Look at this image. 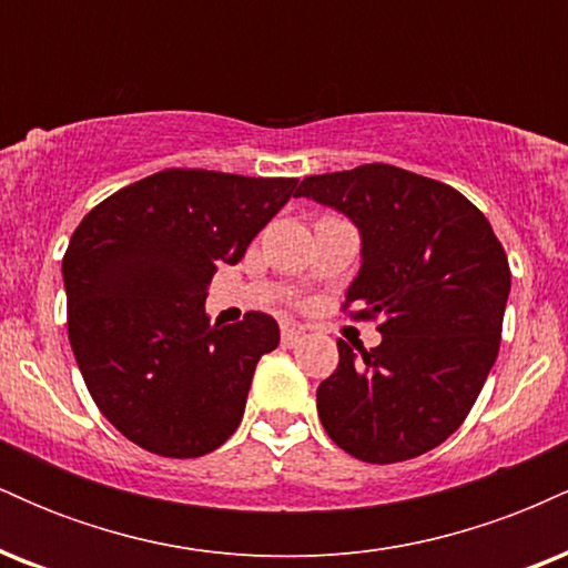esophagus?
<instances>
[{
    "label": "esophagus",
    "instance_id": "obj_1",
    "mask_svg": "<svg viewBox=\"0 0 568 568\" xmlns=\"http://www.w3.org/2000/svg\"><path fill=\"white\" fill-rule=\"evenodd\" d=\"M302 336H304V325H298V323L280 325V338H283V347H293V344H296Z\"/></svg>",
    "mask_w": 568,
    "mask_h": 568
}]
</instances>
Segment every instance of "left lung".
<instances>
[{"label":"left lung","instance_id":"left-lung-1","mask_svg":"<svg viewBox=\"0 0 568 568\" xmlns=\"http://www.w3.org/2000/svg\"><path fill=\"white\" fill-rule=\"evenodd\" d=\"M296 197L336 207L361 230L363 264L344 310L382 317V344L361 357L338 338V366L317 387L325 433L371 465L427 454L467 419L497 361L505 247L465 194L384 162L306 175Z\"/></svg>","mask_w":568,"mask_h":568}]
</instances>
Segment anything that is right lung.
<instances>
[{
  "mask_svg": "<svg viewBox=\"0 0 568 568\" xmlns=\"http://www.w3.org/2000/svg\"><path fill=\"white\" fill-rule=\"evenodd\" d=\"M296 179L168 168L98 202L63 256L69 342L95 406L135 446L192 459L237 429L275 317L211 323L221 264L291 197Z\"/></svg>",
  "mask_w": 568,
  "mask_h": 568,
  "instance_id": "1",
  "label": "right lung"
}]
</instances>
